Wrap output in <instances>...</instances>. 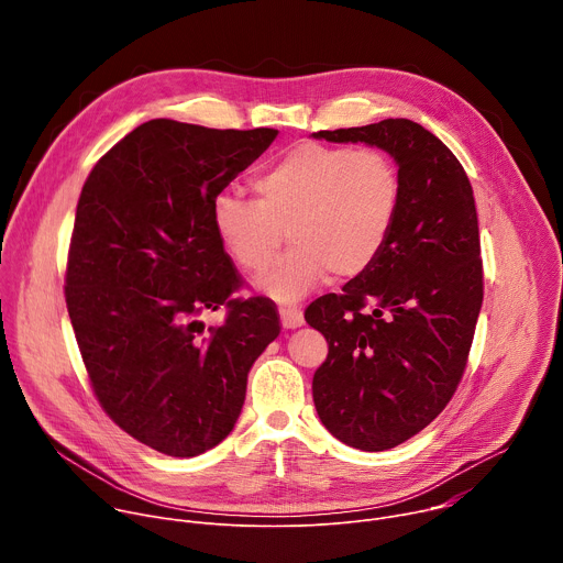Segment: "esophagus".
<instances>
[{
  "mask_svg": "<svg viewBox=\"0 0 563 563\" xmlns=\"http://www.w3.org/2000/svg\"><path fill=\"white\" fill-rule=\"evenodd\" d=\"M278 311H280V323H283L285 330H294V328L302 325V311L298 307L280 305Z\"/></svg>",
  "mask_w": 563,
  "mask_h": 563,
  "instance_id": "34e87169",
  "label": "esophagus"
}]
</instances>
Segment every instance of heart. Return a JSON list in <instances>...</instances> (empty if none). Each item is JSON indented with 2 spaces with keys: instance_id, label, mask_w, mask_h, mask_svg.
Here are the masks:
<instances>
[{
  "instance_id": "1",
  "label": "heart",
  "mask_w": 563,
  "mask_h": 563,
  "mask_svg": "<svg viewBox=\"0 0 563 563\" xmlns=\"http://www.w3.org/2000/svg\"><path fill=\"white\" fill-rule=\"evenodd\" d=\"M258 198L224 189L211 202L222 247L247 274H263L287 235L294 247L263 287L283 300L307 294L328 272L363 274L387 245L400 174L389 153L345 144L300 142L254 178Z\"/></svg>"
}]
</instances>
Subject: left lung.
Returning a JSON list of instances; mask_svg holds the SVG:
<instances>
[{"label":"left lung","mask_w":563,"mask_h":563,"mask_svg":"<svg viewBox=\"0 0 563 563\" xmlns=\"http://www.w3.org/2000/svg\"><path fill=\"white\" fill-rule=\"evenodd\" d=\"M313 135L380 146L400 174L378 258L305 309L330 347L311 380L320 421L352 448L383 452L430 426L463 378L484 302L472 185L456 155L406 118Z\"/></svg>","instance_id":"obj_1"}]
</instances>
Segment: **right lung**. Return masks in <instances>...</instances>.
<instances>
[{"label": "right lung", "instance_id": "obj_1", "mask_svg": "<svg viewBox=\"0 0 563 563\" xmlns=\"http://www.w3.org/2000/svg\"><path fill=\"white\" fill-rule=\"evenodd\" d=\"M276 135L148 120L79 194L64 278L75 341L100 408L163 454H202L233 430L250 367L280 334L272 300L233 296L245 280L211 220ZM220 306L225 323L205 331Z\"/></svg>", "mask_w": 563, "mask_h": 563}]
</instances>
